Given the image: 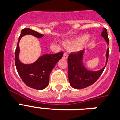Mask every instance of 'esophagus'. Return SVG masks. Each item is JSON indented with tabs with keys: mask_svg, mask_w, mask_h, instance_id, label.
Returning a JSON list of instances; mask_svg holds the SVG:
<instances>
[{
	"mask_svg": "<svg viewBox=\"0 0 120 120\" xmlns=\"http://www.w3.org/2000/svg\"><path fill=\"white\" fill-rule=\"evenodd\" d=\"M63 58L64 59H67L68 58V54L66 53H64V55H63Z\"/></svg>",
	"mask_w": 120,
	"mask_h": 120,
	"instance_id": "34e87169",
	"label": "esophagus"
}]
</instances>
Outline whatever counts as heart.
<instances>
[{
  "label": "heart",
  "instance_id": "heart-1",
  "mask_svg": "<svg viewBox=\"0 0 120 120\" xmlns=\"http://www.w3.org/2000/svg\"><path fill=\"white\" fill-rule=\"evenodd\" d=\"M93 38L91 36L87 37L86 35H82L77 37L73 40H67L64 42L65 47L68 49H80L85 45L86 43L92 40Z\"/></svg>",
  "mask_w": 120,
  "mask_h": 120
}]
</instances>
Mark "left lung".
<instances>
[{
    "label": "left lung",
    "instance_id": "1",
    "mask_svg": "<svg viewBox=\"0 0 120 120\" xmlns=\"http://www.w3.org/2000/svg\"><path fill=\"white\" fill-rule=\"evenodd\" d=\"M101 35L106 43H109L107 30L103 29ZM85 50L78 52L77 53H71L68 58V80L71 86L77 89L85 88L93 84L100 75L102 74L105 68L106 67L108 58V48L106 49V62L105 65L101 69L93 71L88 70L85 67L84 64L83 57Z\"/></svg>",
    "mask_w": 120,
    "mask_h": 120
}]
</instances>
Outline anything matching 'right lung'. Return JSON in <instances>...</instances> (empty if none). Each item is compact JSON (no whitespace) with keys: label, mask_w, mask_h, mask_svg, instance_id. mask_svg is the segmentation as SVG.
I'll return each instance as SVG.
<instances>
[{"label":"right lung","mask_w":120,"mask_h":120,"mask_svg":"<svg viewBox=\"0 0 120 120\" xmlns=\"http://www.w3.org/2000/svg\"><path fill=\"white\" fill-rule=\"evenodd\" d=\"M32 35L40 38L43 35L40 34L29 28L23 29L18 40L15 53V64L20 77L24 83L29 87L37 90H42L47 87L49 83V76L55 65L62 58V52L56 54H45L38 57L34 63L23 64L20 60L19 42L22 37Z\"/></svg>","instance_id":"right-lung-1"}]
</instances>
